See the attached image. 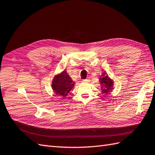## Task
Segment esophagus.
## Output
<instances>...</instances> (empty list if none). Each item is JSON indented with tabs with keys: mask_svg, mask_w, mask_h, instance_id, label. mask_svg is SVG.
Here are the masks:
<instances>
[{
	"mask_svg": "<svg viewBox=\"0 0 155 155\" xmlns=\"http://www.w3.org/2000/svg\"><path fill=\"white\" fill-rule=\"evenodd\" d=\"M91 82V79H89V78L85 79V80L82 81V82H85V83H87V82Z\"/></svg>",
	"mask_w": 155,
	"mask_h": 155,
	"instance_id": "esophagus-1",
	"label": "esophagus"
}]
</instances>
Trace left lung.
Wrapping results in <instances>:
<instances>
[{
    "mask_svg": "<svg viewBox=\"0 0 155 155\" xmlns=\"http://www.w3.org/2000/svg\"><path fill=\"white\" fill-rule=\"evenodd\" d=\"M99 81L101 84L102 92L104 94H107L112 91L114 88V81L112 79L109 77L106 72H104L101 76L100 77Z\"/></svg>",
    "mask_w": 155,
    "mask_h": 155,
    "instance_id": "obj_1",
    "label": "left lung"
}]
</instances>
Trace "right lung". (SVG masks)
<instances>
[{"label":"right lung","instance_id":"obj_1","mask_svg":"<svg viewBox=\"0 0 155 155\" xmlns=\"http://www.w3.org/2000/svg\"><path fill=\"white\" fill-rule=\"evenodd\" d=\"M74 86V82L65 70L55 75L51 82L53 91L56 95L63 98H66Z\"/></svg>","mask_w":155,"mask_h":155}]
</instances>
